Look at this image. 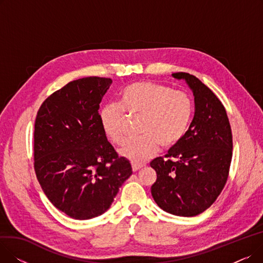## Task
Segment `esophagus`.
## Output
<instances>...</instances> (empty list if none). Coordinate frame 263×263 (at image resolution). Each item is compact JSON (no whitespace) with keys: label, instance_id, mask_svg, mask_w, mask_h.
Wrapping results in <instances>:
<instances>
[{"label":"esophagus","instance_id":"esophagus-1","mask_svg":"<svg viewBox=\"0 0 263 263\" xmlns=\"http://www.w3.org/2000/svg\"><path fill=\"white\" fill-rule=\"evenodd\" d=\"M141 168H143V165H136V164L132 165V171L133 172H137V171H140Z\"/></svg>","mask_w":263,"mask_h":263}]
</instances>
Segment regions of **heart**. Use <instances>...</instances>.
<instances>
[{
  "label": "heart",
  "instance_id": "obj_1",
  "mask_svg": "<svg viewBox=\"0 0 263 263\" xmlns=\"http://www.w3.org/2000/svg\"><path fill=\"white\" fill-rule=\"evenodd\" d=\"M192 100L182 91L156 82H136L120 93V105L107 103L101 107L99 120L105 135L114 144L124 140V112L143 115V136L129 141L119 154L131 163L140 165L159 151L175 147L182 141L191 121Z\"/></svg>",
  "mask_w": 263,
  "mask_h": 263
}]
</instances>
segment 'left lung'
I'll return each instance as SVG.
<instances>
[{
    "mask_svg": "<svg viewBox=\"0 0 263 263\" xmlns=\"http://www.w3.org/2000/svg\"><path fill=\"white\" fill-rule=\"evenodd\" d=\"M184 80L195 102V113L182 141L168 154L151 161L157 181L151 194L165 212L195 216L216 200L223 191L232 158V134L224 105L196 77L172 74Z\"/></svg>",
    "mask_w": 263,
    "mask_h": 263,
    "instance_id": "8db88e82",
    "label": "left lung"
}]
</instances>
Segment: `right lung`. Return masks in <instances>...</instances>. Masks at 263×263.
I'll use <instances>...</instances> for the list:
<instances>
[{"label":"right lung","instance_id":"obj_1","mask_svg":"<svg viewBox=\"0 0 263 263\" xmlns=\"http://www.w3.org/2000/svg\"><path fill=\"white\" fill-rule=\"evenodd\" d=\"M112 80L88 77L69 82L39 107L34 131V167L55 208L74 219L103 214L132 175L99 120Z\"/></svg>","mask_w":263,"mask_h":263}]
</instances>
